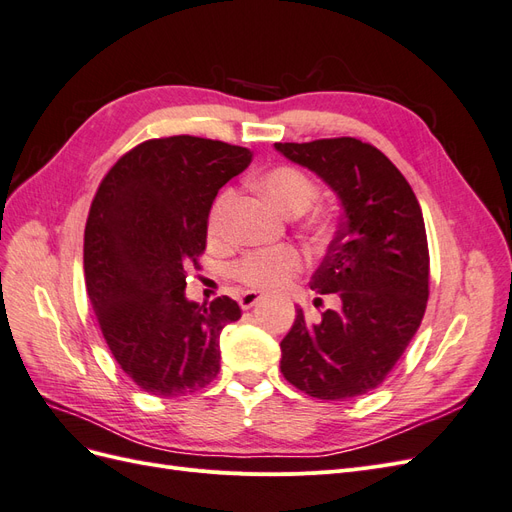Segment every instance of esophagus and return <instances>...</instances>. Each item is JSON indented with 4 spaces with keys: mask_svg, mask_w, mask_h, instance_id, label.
Here are the masks:
<instances>
[{
    "mask_svg": "<svg viewBox=\"0 0 512 512\" xmlns=\"http://www.w3.org/2000/svg\"><path fill=\"white\" fill-rule=\"evenodd\" d=\"M258 301H260V292H256V290H245V292H241V297H239V305L243 309L254 307Z\"/></svg>",
    "mask_w": 512,
    "mask_h": 512,
    "instance_id": "obj_1",
    "label": "esophagus"
}]
</instances>
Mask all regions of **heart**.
Here are the masks:
<instances>
[{
    "mask_svg": "<svg viewBox=\"0 0 512 512\" xmlns=\"http://www.w3.org/2000/svg\"><path fill=\"white\" fill-rule=\"evenodd\" d=\"M258 188L271 203L286 215H303L318 198V185L309 179L303 170L294 166H275L258 179ZM235 198L230 188L215 196L209 209L207 228L211 235H218L224 226L228 207ZM312 230L318 237L327 235V224L316 222ZM305 267V256L294 245L260 247V250L245 252L232 267L239 282L250 288H277L286 284L290 277L301 273Z\"/></svg>",
    "mask_w": 512,
    "mask_h": 512,
    "instance_id": "b5f03b06",
    "label": "heart"
}]
</instances>
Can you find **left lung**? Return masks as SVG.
Returning <instances> with one entry per match:
<instances>
[{"instance_id": "left-lung-1", "label": "left lung", "mask_w": 512, "mask_h": 512, "mask_svg": "<svg viewBox=\"0 0 512 512\" xmlns=\"http://www.w3.org/2000/svg\"><path fill=\"white\" fill-rule=\"evenodd\" d=\"M342 200L344 215L312 290L337 307L309 322L297 309L282 339V374L309 397L342 401L384 382L421 327L429 297V250L421 205L406 177L359 138L275 143Z\"/></svg>"}]
</instances>
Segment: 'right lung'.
<instances>
[{
	"label": "right lung",
	"mask_w": 512,
	"mask_h": 512,
	"mask_svg": "<svg viewBox=\"0 0 512 512\" xmlns=\"http://www.w3.org/2000/svg\"><path fill=\"white\" fill-rule=\"evenodd\" d=\"M252 151L198 136L151 138L108 170L85 226V286L119 367L156 397L196 393L220 371L230 297L185 299L215 196Z\"/></svg>",
	"instance_id": "1"
}]
</instances>
